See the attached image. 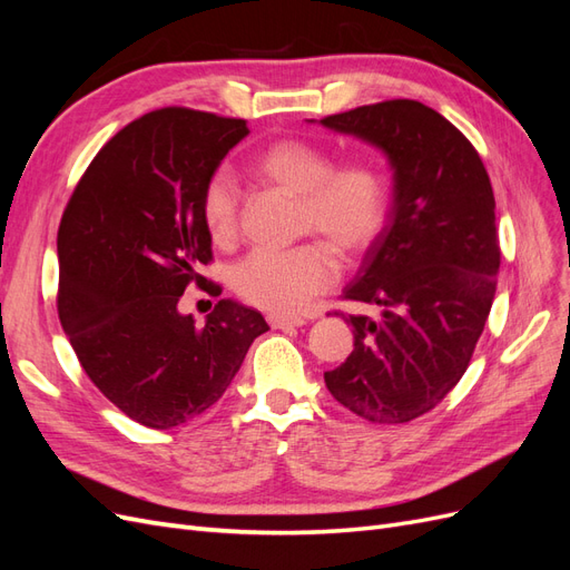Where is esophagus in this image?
<instances>
[{
	"label": "esophagus",
	"mask_w": 570,
	"mask_h": 570,
	"mask_svg": "<svg viewBox=\"0 0 570 570\" xmlns=\"http://www.w3.org/2000/svg\"><path fill=\"white\" fill-rule=\"evenodd\" d=\"M306 321L302 316H281V314H268V325L278 327V331H287V327H299Z\"/></svg>",
	"instance_id": "obj_1"
}]
</instances>
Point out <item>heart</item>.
<instances>
[{
    "mask_svg": "<svg viewBox=\"0 0 570 570\" xmlns=\"http://www.w3.org/2000/svg\"><path fill=\"white\" fill-rule=\"evenodd\" d=\"M249 174L299 197V233L323 235L344 256L364 254L383 233L390 212V180L373 157L342 159L302 137H283L256 151ZM202 223L216 245H230L239 228V193L226 170L202 189ZM340 275L337 256L321 239L292 249H256L233 273V289L271 314H297L331 289Z\"/></svg>",
    "mask_w": 570,
    "mask_h": 570,
    "instance_id": "heart-1",
    "label": "heart"
}]
</instances>
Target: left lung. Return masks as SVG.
I'll use <instances>...</instances> for the list:
<instances>
[{
  "instance_id": "left-lung-1",
  "label": "left lung",
  "mask_w": 570,
  "mask_h": 570,
  "mask_svg": "<svg viewBox=\"0 0 570 570\" xmlns=\"http://www.w3.org/2000/svg\"><path fill=\"white\" fill-rule=\"evenodd\" d=\"M321 124L385 149L394 168L390 223L344 289L383 314L335 312L354 327V352L325 387L368 423H409L456 387L490 316L502 262L492 183L469 137L416 99Z\"/></svg>"
}]
</instances>
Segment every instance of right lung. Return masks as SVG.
<instances>
[{
  "label": "right lung",
  "mask_w": 570,
  "mask_h": 570,
  "mask_svg": "<svg viewBox=\"0 0 570 570\" xmlns=\"http://www.w3.org/2000/svg\"><path fill=\"white\" fill-rule=\"evenodd\" d=\"M249 132L247 120L166 107L120 128L85 168L57 235V308L97 390L147 428H176L212 409L252 342L254 308L220 299L197 327L178 304L189 285L218 297L202 223L206 178Z\"/></svg>",
  "instance_id": "right-lung-1"
}]
</instances>
